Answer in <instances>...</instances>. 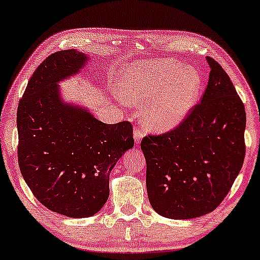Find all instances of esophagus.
Returning <instances> with one entry per match:
<instances>
[{"instance_id":"34e87169","label":"esophagus","mask_w":260,"mask_h":260,"mask_svg":"<svg viewBox=\"0 0 260 260\" xmlns=\"http://www.w3.org/2000/svg\"><path fill=\"white\" fill-rule=\"evenodd\" d=\"M142 138H143V132H142V129L140 128V127L135 126V127H134V140H135V143H140V142H141Z\"/></svg>"}]
</instances>
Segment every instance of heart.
<instances>
[{"label": "heart", "instance_id": "heart-1", "mask_svg": "<svg viewBox=\"0 0 260 260\" xmlns=\"http://www.w3.org/2000/svg\"><path fill=\"white\" fill-rule=\"evenodd\" d=\"M125 101L146 104L148 126L167 131L178 125L199 97L203 80L194 68L175 59L128 64L119 77Z\"/></svg>", "mask_w": 260, "mask_h": 260}]
</instances>
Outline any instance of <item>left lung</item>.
<instances>
[{
	"instance_id": "left-lung-1",
	"label": "left lung",
	"mask_w": 260,
	"mask_h": 260,
	"mask_svg": "<svg viewBox=\"0 0 260 260\" xmlns=\"http://www.w3.org/2000/svg\"><path fill=\"white\" fill-rule=\"evenodd\" d=\"M206 59L211 72L200 102L174 128L141 141L148 198L155 212L168 219L213 212L244 162V104L220 63Z\"/></svg>"
}]
</instances>
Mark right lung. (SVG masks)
Wrapping results in <instances>:
<instances>
[{"instance_id": "add662e5", "label": "right lung", "mask_w": 260, "mask_h": 260, "mask_svg": "<svg viewBox=\"0 0 260 260\" xmlns=\"http://www.w3.org/2000/svg\"><path fill=\"white\" fill-rule=\"evenodd\" d=\"M75 49L53 53L28 81L17 109L18 164L31 192L49 211L96 214L110 194V172L134 146L129 121L104 123L60 101L56 82L82 68Z\"/></svg>"}]
</instances>
